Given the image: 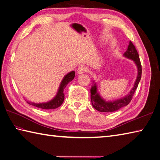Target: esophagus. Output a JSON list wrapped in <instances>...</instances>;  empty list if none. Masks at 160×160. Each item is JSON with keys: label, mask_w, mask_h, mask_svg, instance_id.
Returning <instances> with one entry per match:
<instances>
[{"label": "esophagus", "mask_w": 160, "mask_h": 160, "mask_svg": "<svg viewBox=\"0 0 160 160\" xmlns=\"http://www.w3.org/2000/svg\"><path fill=\"white\" fill-rule=\"evenodd\" d=\"M87 68L86 67H84V66H80V67L78 68L77 73L78 74H82V73H85V72H87Z\"/></svg>", "instance_id": "obj_1"}]
</instances>
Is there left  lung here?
I'll return each instance as SVG.
<instances>
[{"instance_id": "obj_1", "label": "left lung", "mask_w": 160, "mask_h": 160, "mask_svg": "<svg viewBox=\"0 0 160 160\" xmlns=\"http://www.w3.org/2000/svg\"><path fill=\"white\" fill-rule=\"evenodd\" d=\"M123 56L128 59H132L137 65L138 73H137V77L134 87L130 90V92L128 93V94L123 98L115 100L114 101H106L101 98L98 92H97V86L95 83L91 88V101H92L93 108H95L96 110L101 112H112L117 111L118 109L128 105L131 101V100L132 99L134 93L135 92L137 87H138L141 78H142V68L138 52H137L135 46L131 42H130L127 51L124 52Z\"/></svg>"}]
</instances>
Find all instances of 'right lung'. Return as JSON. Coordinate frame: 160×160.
I'll return each mask as SVG.
<instances>
[{
    "instance_id": "obj_1",
    "label": "right lung",
    "mask_w": 160,
    "mask_h": 160,
    "mask_svg": "<svg viewBox=\"0 0 160 160\" xmlns=\"http://www.w3.org/2000/svg\"><path fill=\"white\" fill-rule=\"evenodd\" d=\"M75 77V71H72L70 73L66 75L64 77L63 80H62L60 85H59L58 92L57 93V95L55 96V98L52 99L51 101H50L47 102L43 103H34L32 102H28V104L32 105L35 107L41 108V109H56L59 108L62 103L64 102V89L68 83L71 82V80H73Z\"/></svg>"
}]
</instances>
